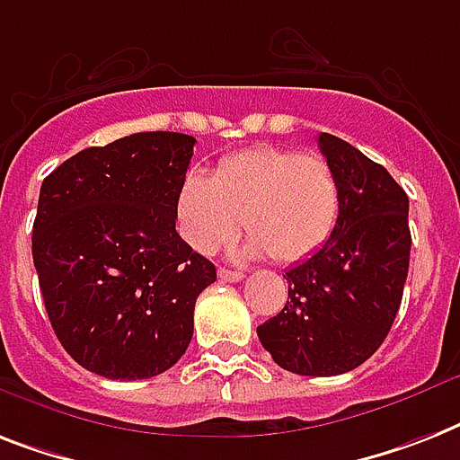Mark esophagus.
Returning <instances> with one entry per match:
<instances>
[{
	"instance_id": "esophagus-1",
	"label": "esophagus",
	"mask_w": 460,
	"mask_h": 460,
	"mask_svg": "<svg viewBox=\"0 0 460 460\" xmlns=\"http://www.w3.org/2000/svg\"><path fill=\"white\" fill-rule=\"evenodd\" d=\"M217 276H219V281H224V283H236L243 279V271H234V269H219Z\"/></svg>"
}]
</instances>
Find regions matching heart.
<instances>
[{
    "label": "heart",
    "instance_id": "obj_1",
    "mask_svg": "<svg viewBox=\"0 0 460 460\" xmlns=\"http://www.w3.org/2000/svg\"><path fill=\"white\" fill-rule=\"evenodd\" d=\"M340 179L319 153L257 146L219 160L212 177L189 172L174 198L179 236L212 255L245 224L250 255L307 260L328 243L340 217Z\"/></svg>",
    "mask_w": 460,
    "mask_h": 460
}]
</instances>
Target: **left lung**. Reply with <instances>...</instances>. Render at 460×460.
I'll list each match as a JSON object with an SVG mask.
<instances>
[{"instance_id":"obj_1","label":"left lung","mask_w":460,"mask_h":460,"mask_svg":"<svg viewBox=\"0 0 460 460\" xmlns=\"http://www.w3.org/2000/svg\"><path fill=\"white\" fill-rule=\"evenodd\" d=\"M319 148L340 179L328 243L286 271V307L257 326L276 364L300 376H340L371 357L402 305L411 231L409 198L390 172L333 134Z\"/></svg>"}]
</instances>
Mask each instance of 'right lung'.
Masks as SVG:
<instances>
[{
  "label": "right lung",
  "mask_w": 460,
  "mask_h": 460,
  "mask_svg": "<svg viewBox=\"0 0 460 460\" xmlns=\"http://www.w3.org/2000/svg\"><path fill=\"white\" fill-rule=\"evenodd\" d=\"M196 139L129 134L84 148L42 181L32 260L54 333L82 368L144 380L181 359L196 297L217 271L174 229Z\"/></svg>",
  "instance_id": "right-lung-1"
}]
</instances>
